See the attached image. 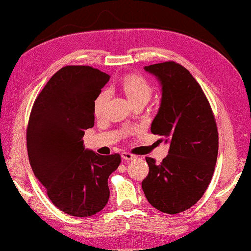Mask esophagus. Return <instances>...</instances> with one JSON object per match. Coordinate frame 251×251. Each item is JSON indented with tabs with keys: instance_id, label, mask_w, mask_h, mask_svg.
Wrapping results in <instances>:
<instances>
[{
	"instance_id": "1",
	"label": "esophagus",
	"mask_w": 251,
	"mask_h": 251,
	"mask_svg": "<svg viewBox=\"0 0 251 251\" xmlns=\"http://www.w3.org/2000/svg\"><path fill=\"white\" fill-rule=\"evenodd\" d=\"M121 156H122V159L126 160V161H132V160L137 159L136 155H133V154L129 153V152H122Z\"/></svg>"
}]
</instances>
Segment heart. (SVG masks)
I'll return each instance as SVG.
<instances>
[{
  "mask_svg": "<svg viewBox=\"0 0 251 251\" xmlns=\"http://www.w3.org/2000/svg\"><path fill=\"white\" fill-rule=\"evenodd\" d=\"M121 88L126 98L130 102H135L137 100H147L152 96V87L145 78L139 75H126L121 80ZM107 99V91L101 90L96 96L94 100V112L96 115H100L104 111V106Z\"/></svg>",
  "mask_w": 251,
  "mask_h": 251,
  "instance_id": "heart-1",
  "label": "heart"
}]
</instances>
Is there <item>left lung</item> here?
<instances>
[{
    "instance_id": "1",
    "label": "left lung",
    "mask_w": 251,
    "mask_h": 251,
    "mask_svg": "<svg viewBox=\"0 0 251 251\" xmlns=\"http://www.w3.org/2000/svg\"><path fill=\"white\" fill-rule=\"evenodd\" d=\"M161 85V104L151 131L170 145L160 164L146 157L142 187L157 210L175 215L200 200L210 184L218 154L217 126L200 84L174 61L145 66Z\"/></svg>"
}]
</instances>
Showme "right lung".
<instances>
[{
    "mask_svg": "<svg viewBox=\"0 0 251 251\" xmlns=\"http://www.w3.org/2000/svg\"><path fill=\"white\" fill-rule=\"evenodd\" d=\"M109 75L90 66H65L34 102L27 128L30 167L51 202L75 217H88L108 202V177L119 154L84 149V130L95 125L94 100Z\"/></svg>",
    "mask_w": 251,
    "mask_h": 251,
    "instance_id": "obj_1",
    "label": "right lung"
}]
</instances>
